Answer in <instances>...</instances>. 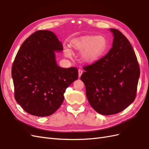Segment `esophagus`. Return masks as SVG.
<instances>
[{
    "label": "esophagus",
    "mask_w": 149,
    "mask_h": 149,
    "mask_svg": "<svg viewBox=\"0 0 149 149\" xmlns=\"http://www.w3.org/2000/svg\"><path fill=\"white\" fill-rule=\"evenodd\" d=\"M83 73V70H81V69H79L78 70V75H79V78L81 77V76Z\"/></svg>",
    "instance_id": "1"
}]
</instances>
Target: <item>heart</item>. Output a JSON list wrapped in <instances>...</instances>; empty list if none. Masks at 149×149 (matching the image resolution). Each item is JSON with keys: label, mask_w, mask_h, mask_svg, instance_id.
I'll return each mask as SVG.
<instances>
[{"label": "heart", "mask_w": 149, "mask_h": 149, "mask_svg": "<svg viewBox=\"0 0 149 149\" xmlns=\"http://www.w3.org/2000/svg\"><path fill=\"white\" fill-rule=\"evenodd\" d=\"M71 46L74 50L82 52L83 60L85 62L93 63L106 53L108 42L102 35H86L73 40ZM64 53L67 57L72 56V52L68 48H65Z\"/></svg>", "instance_id": "heart-1"}]
</instances>
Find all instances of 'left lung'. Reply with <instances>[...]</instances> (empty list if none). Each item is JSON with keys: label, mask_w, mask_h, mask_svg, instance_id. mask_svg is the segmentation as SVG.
I'll use <instances>...</instances> for the list:
<instances>
[{"label": "left lung", "mask_w": 149, "mask_h": 149, "mask_svg": "<svg viewBox=\"0 0 149 149\" xmlns=\"http://www.w3.org/2000/svg\"><path fill=\"white\" fill-rule=\"evenodd\" d=\"M112 47L93 64L83 67L81 76L90 105L98 113L112 115L127 107L136 99L140 68L128 39L118 30Z\"/></svg>", "instance_id": "8db88e82"}]
</instances>
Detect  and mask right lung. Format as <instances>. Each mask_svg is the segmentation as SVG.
<instances>
[{"label": "right lung", "mask_w": 149, "mask_h": 149, "mask_svg": "<svg viewBox=\"0 0 149 149\" xmlns=\"http://www.w3.org/2000/svg\"><path fill=\"white\" fill-rule=\"evenodd\" d=\"M63 49L52 31L38 30L18 51L12 67L14 97L29 114L38 117L53 114L63 102L66 89L78 79L76 68L57 65L55 52Z\"/></svg>", "instance_id": "right-lung-1"}]
</instances>
